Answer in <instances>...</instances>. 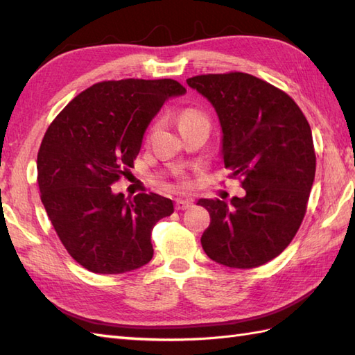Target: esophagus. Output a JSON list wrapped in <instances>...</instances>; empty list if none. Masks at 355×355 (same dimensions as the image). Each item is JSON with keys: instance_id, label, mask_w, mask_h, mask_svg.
Here are the masks:
<instances>
[{"instance_id": "esophagus-1", "label": "esophagus", "mask_w": 355, "mask_h": 355, "mask_svg": "<svg viewBox=\"0 0 355 355\" xmlns=\"http://www.w3.org/2000/svg\"><path fill=\"white\" fill-rule=\"evenodd\" d=\"M192 205H193V201L191 198H177L175 209L177 210H186V209H189Z\"/></svg>"}]
</instances>
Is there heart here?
I'll return each mask as SVG.
<instances>
[{
	"instance_id": "heart-1",
	"label": "heart",
	"mask_w": 355,
	"mask_h": 355,
	"mask_svg": "<svg viewBox=\"0 0 355 355\" xmlns=\"http://www.w3.org/2000/svg\"><path fill=\"white\" fill-rule=\"evenodd\" d=\"M193 122H207V120L201 114V112L195 110H187L182 116H180V126L186 123H193Z\"/></svg>"
}]
</instances>
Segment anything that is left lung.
I'll return each mask as SVG.
<instances>
[{
	"label": "left lung",
	"mask_w": 355,
	"mask_h": 355,
	"mask_svg": "<svg viewBox=\"0 0 355 355\" xmlns=\"http://www.w3.org/2000/svg\"><path fill=\"white\" fill-rule=\"evenodd\" d=\"M221 125V157L244 197L201 198L210 225L201 245L230 268L259 267L281 254L304 220L315 173L311 128L288 94L252 74H202L186 80Z\"/></svg>",
	"instance_id": "1"
}]
</instances>
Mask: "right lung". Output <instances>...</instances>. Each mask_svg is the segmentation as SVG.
<instances>
[{
    "instance_id": "right-lung-1",
    "label": "right lung",
    "mask_w": 355,
    "mask_h": 355,
    "mask_svg": "<svg viewBox=\"0 0 355 355\" xmlns=\"http://www.w3.org/2000/svg\"><path fill=\"white\" fill-rule=\"evenodd\" d=\"M184 93L172 79L99 82L45 132L36 162L41 201L67 252L93 273H126L153 259L150 232L173 212L172 200L126 198L111 184L134 166L163 103Z\"/></svg>"
}]
</instances>
